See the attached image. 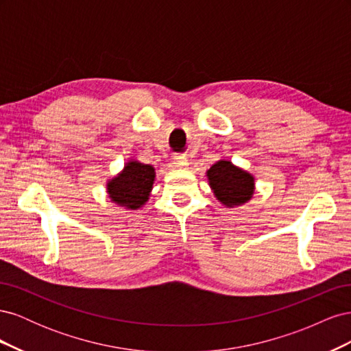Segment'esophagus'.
I'll return each mask as SVG.
<instances>
[{"instance_id":"obj_1","label":"esophagus","mask_w":351,"mask_h":351,"mask_svg":"<svg viewBox=\"0 0 351 351\" xmlns=\"http://www.w3.org/2000/svg\"><path fill=\"white\" fill-rule=\"evenodd\" d=\"M174 164H176V167L177 168H182V169H186V168H189V159L186 158V156H177L176 159H174Z\"/></svg>"}]
</instances>
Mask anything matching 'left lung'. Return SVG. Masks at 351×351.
<instances>
[{
  "instance_id": "obj_1",
  "label": "left lung",
  "mask_w": 351,
  "mask_h": 351,
  "mask_svg": "<svg viewBox=\"0 0 351 351\" xmlns=\"http://www.w3.org/2000/svg\"><path fill=\"white\" fill-rule=\"evenodd\" d=\"M212 193L226 208H237L252 200L254 193V177L246 169L219 159L206 171Z\"/></svg>"
}]
</instances>
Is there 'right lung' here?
<instances>
[{"mask_svg":"<svg viewBox=\"0 0 351 351\" xmlns=\"http://www.w3.org/2000/svg\"><path fill=\"white\" fill-rule=\"evenodd\" d=\"M155 178L154 165L130 158L119 174L107 180L105 189L112 204L127 210H136L149 200Z\"/></svg>","mask_w":351,"mask_h":351,"instance_id":"1","label":"right lung"}]
</instances>
